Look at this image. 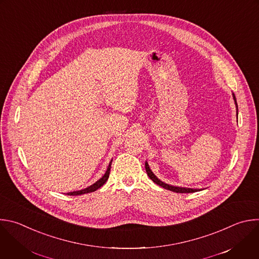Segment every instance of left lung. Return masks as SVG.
<instances>
[{
    "label": "left lung",
    "instance_id": "8db88e82",
    "mask_svg": "<svg viewBox=\"0 0 259 259\" xmlns=\"http://www.w3.org/2000/svg\"><path fill=\"white\" fill-rule=\"evenodd\" d=\"M233 98H234V101H235V104H236V108H237V118H238V105H237V101H236V98H235V95L233 94ZM145 169H146V173H147V176L157 185H159L160 187L166 189V190H169V191H173V192H176V193H193V192H197V191H200L201 189H193V188H185V187H177V186H171V185H168V184H165L164 182L160 181L153 173L151 171L147 161H145Z\"/></svg>",
    "mask_w": 259,
    "mask_h": 259
}]
</instances>
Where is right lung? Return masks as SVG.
<instances>
[{
    "mask_svg": "<svg viewBox=\"0 0 259 259\" xmlns=\"http://www.w3.org/2000/svg\"><path fill=\"white\" fill-rule=\"evenodd\" d=\"M113 160V159H112ZM112 160L110 161V163H109V166H108V168H107V170H106V173H105V175L99 180V181H97L95 184H93V185H91L90 187H88V188H85V189H82V190H78V191H73V192H69V193H67L68 195H82V194H85V193H91V192H94V191H96V190H98L99 188H101L106 182H107V180L109 179V176H110V170H111V164H112Z\"/></svg>",
    "mask_w": 259,
    "mask_h": 259,
    "instance_id": "add662e5",
    "label": "right lung"
}]
</instances>
